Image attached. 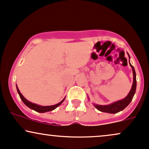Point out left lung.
<instances>
[{"label":"left lung","mask_w":149,"mask_h":149,"mask_svg":"<svg viewBox=\"0 0 149 149\" xmlns=\"http://www.w3.org/2000/svg\"><path fill=\"white\" fill-rule=\"evenodd\" d=\"M129 56V55H128ZM130 58V56H129ZM130 65L131 66L132 69V73H133V83H132V88L130 89V92L128 96H126L124 99L121 100V101H116L115 103H113L110 105H95L94 106L98 109V110L103 112H107V113L111 114H115L120 111L123 110V109L126 108L128 105L131 102L132 98H133L134 94H135L136 91V86H137V80H136V73L134 67L130 63Z\"/></svg>","instance_id":"left-lung-1"}]
</instances>
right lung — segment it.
<instances>
[{"label": "right lung", "mask_w": 149, "mask_h": 149, "mask_svg": "<svg viewBox=\"0 0 149 149\" xmlns=\"http://www.w3.org/2000/svg\"><path fill=\"white\" fill-rule=\"evenodd\" d=\"M17 92L19 94V96H20L21 99L22 100V101L24 103V104H26L27 106H28V107H30V108L32 109V110H34L35 111H36V112H40V113H43V112H50V111L53 110L54 109L56 108V107H58L59 105H61L64 100V99H63L62 101L60 102V103H57L55 105H51V106H41V105H37V104L33 103H31V102L28 101V100H26V98L23 97V95L21 94L20 91H19V89H18L17 86Z\"/></svg>", "instance_id": "1"}]
</instances>
